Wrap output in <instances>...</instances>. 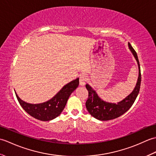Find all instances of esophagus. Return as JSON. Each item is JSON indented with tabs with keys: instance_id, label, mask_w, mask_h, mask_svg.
Instances as JSON below:
<instances>
[{
	"instance_id": "34e87169",
	"label": "esophagus",
	"mask_w": 156,
	"mask_h": 156,
	"mask_svg": "<svg viewBox=\"0 0 156 156\" xmlns=\"http://www.w3.org/2000/svg\"><path fill=\"white\" fill-rule=\"evenodd\" d=\"M87 81V78L86 77V76L84 75H81L80 77V80H79V82H80V85L83 87L86 84V82Z\"/></svg>"
}]
</instances>
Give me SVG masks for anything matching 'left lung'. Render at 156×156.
Here are the masks:
<instances>
[{"mask_svg": "<svg viewBox=\"0 0 156 156\" xmlns=\"http://www.w3.org/2000/svg\"><path fill=\"white\" fill-rule=\"evenodd\" d=\"M128 45L129 49L136 59L139 68V76L137 84L134 90L130 94L128 95L121 102H117V104L110 103V102L102 101L91 87L88 84L86 85V88L88 92V98L86 102V107H87L89 113L98 120L108 121L117 118L123 115L131 107L139 92H140L141 80L140 62H139L136 51H135V49L129 43Z\"/></svg>", "mask_w": 156, "mask_h": 156, "instance_id": "left-lung-1", "label": "left lung"}]
</instances>
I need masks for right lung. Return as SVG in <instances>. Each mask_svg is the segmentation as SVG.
Listing matches in <instances>:
<instances>
[{"mask_svg":"<svg viewBox=\"0 0 156 156\" xmlns=\"http://www.w3.org/2000/svg\"><path fill=\"white\" fill-rule=\"evenodd\" d=\"M79 85V78L72 80L65 85L50 100L40 104H29L23 101L18 95L16 97L22 108L38 120L43 121H51L61 114L65 108L66 102L69 96Z\"/></svg>","mask_w":156,"mask_h":156,"instance_id":"1","label":"right lung"}]
</instances>
